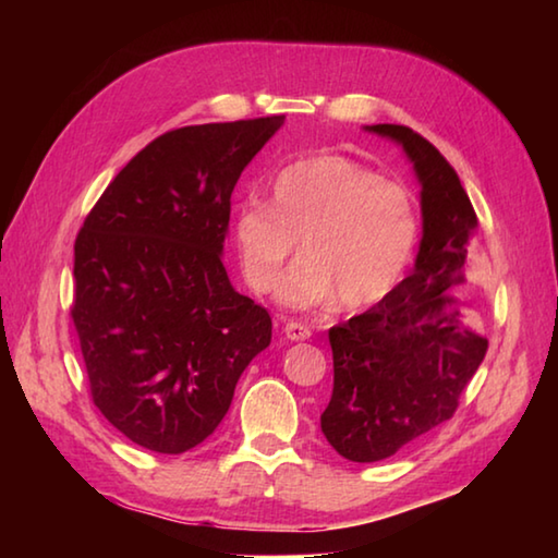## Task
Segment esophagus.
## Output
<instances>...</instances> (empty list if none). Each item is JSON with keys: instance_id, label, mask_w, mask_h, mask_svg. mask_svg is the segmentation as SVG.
Instances as JSON below:
<instances>
[{"instance_id": "esophagus-1", "label": "esophagus", "mask_w": 558, "mask_h": 558, "mask_svg": "<svg viewBox=\"0 0 558 558\" xmlns=\"http://www.w3.org/2000/svg\"><path fill=\"white\" fill-rule=\"evenodd\" d=\"M286 337L290 342H305V339L313 337V329L302 323H288L286 325Z\"/></svg>"}]
</instances>
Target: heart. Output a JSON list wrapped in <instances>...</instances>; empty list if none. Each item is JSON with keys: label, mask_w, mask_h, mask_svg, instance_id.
I'll return each instance as SVG.
<instances>
[{"label": "heart", "mask_w": 558, "mask_h": 558, "mask_svg": "<svg viewBox=\"0 0 558 558\" xmlns=\"http://www.w3.org/2000/svg\"><path fill=\"white\" fill-rule=\"evenodd\" d=\"M233 235L243 278L256 292L276 288L302 241L305 256L280 282V298L295 307L335 298L364 307L403 280L421 221L409 186L349 157L319 155L278 172L272 204L243 202Z\"/></svg>", "instance_id": "obj_1"}]
</instances>
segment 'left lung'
I'll return each mask as SVG.
<instances>
[{"label":"left lung","mask_w":558,"mask_h":558,"mask_svg":"<svg viewBox=\"0 0 558 558\" xmlns=\"http://www.w3.org/2000/svg\"><path fill=\"white\" fill-rule=\"evenodd\" d=\"M366 130L396 140L413 162L423 239L409 278L366 313L329 329L335 389L319 426L329 446L352 462L391 458L452 418L487 354V339L460 323L458 290L477 216L458 172L411 128Z\"/></svg>","instance_id":"8db88e82"}]
</instances>
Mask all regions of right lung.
<instances>
[{
	"label": "right lung",
	"mask_w": 558,
	"mask_h": 558,
	"mask_svg": "<svg viewBox=\"0 0 558 558\" xmlns=\"http://www.w3.org/2000/svg\"><path fill=\"white\" fill-rule=\"evenodd\" d=\"M286 116L169 130L120 169L73 245L71 317L93 403L122 436L167 456L216 430L266 307L235 292L221 251L241 172Z\"/></svg>",
	"instance_id": "add662e5"
}]
</instances>
